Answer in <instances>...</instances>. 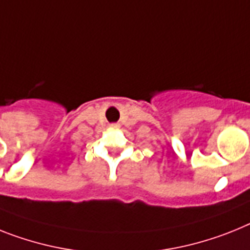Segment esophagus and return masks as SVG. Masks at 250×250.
Masks as SVG:
<instances>
[{"label":"esophagus","instance_id":"1","mask_svg":"<svg viewBox=\"0 0 250 250\" xmlns=\"http://www.w3.org/2000/svg\"><path fill=\"white\" fill-rule=\"evenodd\" d=\"M110 127H112V129H117V127H119V125H117V124H111Z\"/></svg>","mask_w":250,"mask_h":250}]
</instances>
